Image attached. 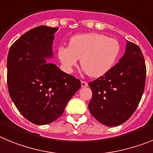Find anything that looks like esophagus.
<instances>
[{
  "instance_id": "34e87169",
  "label": "esophagus",
  "mask_w": 153,
  "mask_h": 153,
  "mask_svg": "<svg viewBox=\"0 0 153 153\" xmlns=\"http://www.w3.org/2000/svg\"><path fill=\"white\" fill-rule=\"evenodd\" d=\"M81 85H82V88L87 87V86H88V83H87V82H83V81H82V82H81Z\"/></svg>"
}]
</instances>
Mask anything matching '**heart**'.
<instances>
[{"label":"heart","mask_w":153,"mask_h":153,"mask_svg":"<svg viewBox=\"0 0 153 153\" xmlns=\"http://www.w3.org/2000/svg\"><path fill=\"white\" fill-rule=\"evenodd\" d=\"M120 52L121 45L116 39L99 33H85L71 37L68 47L58 48L57 55L65 72H72L80 59L81 67L86 74L97 78L114 67Z\"/></svg>","instance_id":"heart-1"}]
</instances>
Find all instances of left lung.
<instances>
[{
    "label": "left lung",
    "instance_id": "1",
    "mask_svg": "<svg viewBox=\"0 0 153 153\" xmlns=\"http://www.w3.org/2000/svg\"><path fill=\"white\" fill-rule=\"evenodd\" d=\"M126 51L119 62L103 76L89 82L91 115L106 126L128 120L137 108L144 91L146 69L138 45L126 41Z\"/></svg>",
    "mask_w": 153,
    "mask_h": 153
}]
</instances>
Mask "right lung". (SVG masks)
I'll return each mask as SVG.
<instances>
[{
    "label": "right lung",
    "instance_id": "1",
    "mask_svg": "<svg viewBox=\"0 0 153 153\" xmlns=\"http://www.w3.org/2000/svg\"><path fill=\"white\" fill-rule=\"evenodd\" d=\"M58 30L42 25L28 30L11 45L7 55L10 98L25 119L40 126L58 119L81 87L78 79L47 62L54 58Z\"/></svg>",
    "mask_w": 153,
    "mask_h": 153
}]
</instances>
